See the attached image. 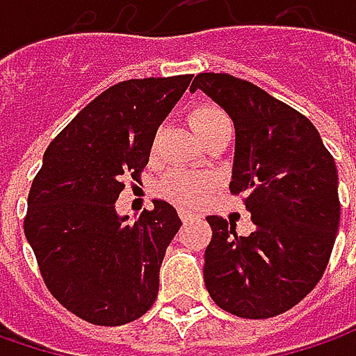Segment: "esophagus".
Segmentation results:
<instances>
[{"label":"esophagus","mask_w":356,"mask_h":356,"mask_svg":"<svg viewBox=\"0 0 356 356\" xmlns=\"http://www.w3.org/2000/svg\"><path fill=\"white\" fill-rule=\"evenodd\" d=\"M178 216H180L182 222H190V220H198L200 218V213L190 212V210H178Z\"/></svg>","instance_id":"esophagus-1"}]
</instances>
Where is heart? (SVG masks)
Here are the masks:
<instances>
[{"label":"heart","instance_id":"b5f03b06","mask_svg":"<svg viewBox=\"0 0 356 356\" xmlns=\"http://www.w3.org/2000/svg\"><path fill=\"white\" fill-rule=\"evenodd\" d=\"M188 120H190L192 129L200 134V138H204L216 124H220L222 120H227V117L218 106L198 104V106L190 108ZM212 186L213 178L210 174L176 168V170L166 172L162 176V180L156 186V192L162 198L170 200L178 206H196L206 198V194L212 190Z\"/></svg>","mask_w":356,"mask_h":356}]
</instances>
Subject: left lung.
<instances>
[{"label":"left lung","mask_w":356,"mask_h":356,"mask_svg":"<svg viewBox=\"0 0 356 356\" xmlns=\"http://www.w3.org/2000/svg\"><path fill=\"white\" fill-rule=\"evenodd\" d=\"M202 89L236 127L229 192L243 196L255 229L208 216L204 281L213 303L241 319H269L295 307L325 273L341 202L337 168L313 122L250 81L200 73Z\"/></svg>","instance_id":"obj_1"}]
</instances>
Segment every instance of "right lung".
Listing matches in <instances>:
<instances>
[{"mask_svg":"<svg viewBox=\"0 0 356 356\" xmlns=\"http://www.w3.org/2000/svg\"><path fill=\"white\" fill-rule=\"evenodd\" d=\"M192 75L130 79L101 92L51 140L27 196L23 232L51 295L83 321L117 327L158 295L166 248L182 226L168 202L129 224L115 202L140 180L160 122Z\"/></svg>","mask_w":356,"mask_h":356,"instance_id":"right-lung-1","label":"right lung"}]
</instances>
